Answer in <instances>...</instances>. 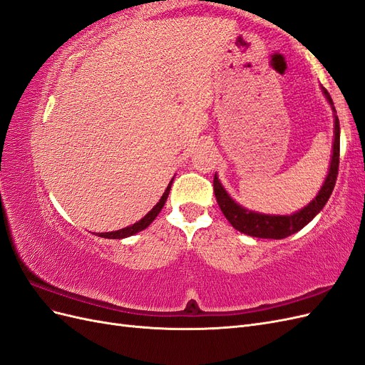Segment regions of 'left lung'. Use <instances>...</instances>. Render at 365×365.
<instances>
[{
	"label": "left lung",
	"instance_id": "left-lung-1",
	"mask_svg": "<svg viewBox=\"0 0 365 365\" xmlns=\"http://www.w3.org/2000/svg\"><path fill=\"white\" fill-rule=\"evenodd\" d=\"M322 93L326 97V101L329 102L334 113L332 157H330L329 170L322 189H319L317 196L307 205H304L303 208L298 210V212H294L291 215H269V213L254 212V210H250L244 205L237 204L225 190L222 182L219 181L217 173H215L213 189H215L216 201L220 210H222V213L227 217L228 222L237 231H240V233L252 236V237H260V239H284L297 233V231H300L303 227H306L319 212H322L326 202L329 201V197L332 195L335 182H336L338 164H339V120L332 102V97H330V94L327 93V90H324L323 86H322Z\"/></svg>",
	"mask_w": 365,
	"mask_h": 365
}]
</instances>
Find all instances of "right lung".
<instances>
[{
  "label": "right lung",
  "instance_id": "obj_1",
  "mask_svg": "<svg viewBox=\"0 0 365 365\" xmlns=\"http://www.w3.org/2000/svg\"><path fill=\"white\" fill-rule=\"evenodd\" d=\"M172 182H173V178L169 182L168 189H165V192L163 193L161 200L155 204V207H153L145 217H141L138 222H135L134 225H129V227H125V228H121V230H117V231H111V233H98V236L105 237V239H125V237H129V236H134V235L140 233V231L148 228L153 222V219H155L160 215L161 208L164 207L165 201H168V196H169V192H170Z\"/></svg>",
  "mask_w": 365,
  "mask_h": 365
}]
</instances>
